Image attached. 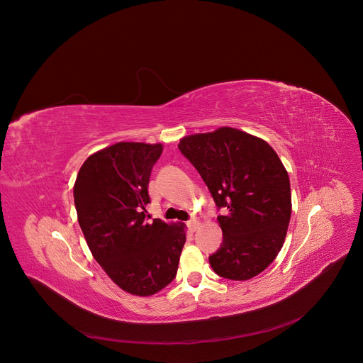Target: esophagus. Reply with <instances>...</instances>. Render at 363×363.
<instances>
[{
    "label": "esophagus",
    "mask_w": 363,
    "mask_h": 363,
    "mask_svg": "<svg viewBox=\"0 0 363 363\" xmlns=\"http://www.w3.org/2000/svg\"><path fill=\"white\" fill-rule=\"evenodd\" d=\"M198 226H199V222H198L196 219H191V220L188 222V228H189L191 232H195V230L198 229Z\"/></svg>",
    "instance_id": "1"
}]
</instances>
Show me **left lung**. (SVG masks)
<instances>
[{"instance_id": "1", "label": "left lung", "mask_w": 363, "mask_h": 363, "mask_svg": "<svg viewBox=\"0 0 363 363\" xmlns=\"http://www.w3.org/2000/svg\"><path fill=\"white\" fill-rule=\"evenodd\" d=\"M178 148L196 168L218 208L222 245L209 257L213 272L248 281L279 254L291 219L288 171L274 148L230 127L186 135Z\"/></svg>"}]
</instances>
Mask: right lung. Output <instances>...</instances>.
<instances>
[{
	"label": "right lung",
	"mask_w": 363,
	"mask_h": 363,
	"mask_svg": "<svg viewBox=\"0 0 363 363\" xmlns=\"http://www.w3.org/2000/svg\"><path fill=\"white\" fill-rule=\"evenodd\" d=\"M162 144L116 143L89 155L74 184L78 223L88 248L111 281L151 296L177 275L185 223L145 222L148 184Z\"/></svg>",
	"instance_id": "add662e5"
}]
</instances>
